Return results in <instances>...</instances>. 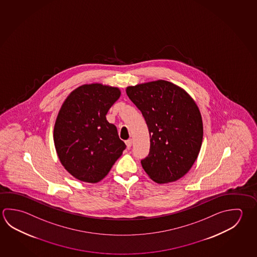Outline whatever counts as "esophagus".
Listing matches in <instances>:
<instances>
[{"label": "esophagus", "mask_w": 257, "mask_h": 257, "mask_svg": "<svg viewBox=\"0 0 257 257\" xmlns=\"http://www.w3.org/2000/svg\"><path fill=\"white\" fill-rule=\"evenodd\" d=\"M132 144H133V141L132 139L127 140L125 141V144H126L127 148L130 149L131 146H132Z\"/></svg>", "instance_id": "34e87169"}]
</instances>
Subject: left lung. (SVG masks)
Wrapping results in <instances>:
<instances>
[{
    "label": "left lung",
    "instance_id": "left-lung-1",
    "mask_svg": "<svg viewBox=\"0 0 257 257\" xmlns=\"http://www.w3.org/2000/svg\"><path fill=\"white\" fill-rule=\"evenodd\" d=\"M126 94L143 113L150 134V153L141 163L157 183L182 178L201 148L203 122L198 105L180 86L165 80L128 86Z\"/></svg>",
    "mask_w": 257,
    "mask_h": 257
}]
</instances>
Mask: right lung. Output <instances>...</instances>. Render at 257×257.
Masks as SVG:
<instances>
[{
  "mask_svg": "<svg viewBox=\"0 0 257 257\" xmlns=\"http://www.w3.org/2000/svg\"><path fill=\"white\" fill-rule=\"evenodd\" d=\"M120 95L118 87L86 84L61 105L55 122V148L64 168L78 180L99 182L126 147L105 117Z\"/></svg>",
  "mask_w": 257,
  "mask_h": 257,
  "instance_id": "1",
  "label": "right lung"
}]
</instances>
